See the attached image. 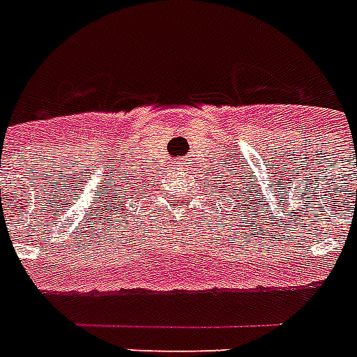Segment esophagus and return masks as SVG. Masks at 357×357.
Instances as JSON below:
<instances>
[{
    "instance_id": "34e87169",
    "label": "esophagus",
    "mask_w": 357,
    "mask_h": 357,
    "mask_svg": "<svg viewBox=\"0 0 357 357\" xmlns=\"http://www.w3.org/2000/svg\"><path fill=\"white\" fill-rule=\"evenodd\" d=\"M178 165H179V167H185V162L181 161V159H179V161H178Z\"/></svg>"
}]
</instances>
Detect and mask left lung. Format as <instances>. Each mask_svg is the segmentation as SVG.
<instances>
[{
    "label": "left lung",
    "mask_w": 357,
    "mask_h": 357,
    "mask_svg": "<svg viewBox=\"0 0 357 357\" xmlns=\"http://www.w3.org/2000/svg\"><path fill=\"white\" fill-rule=\"evenodd\" d=\"M228 187H229V185H228ZM222 189H226V187H222ZM234 190H235V185H234ZM234 200H235V198H234Z\"/></svg>",
    "instance_id": "1"
}]
</instances>
